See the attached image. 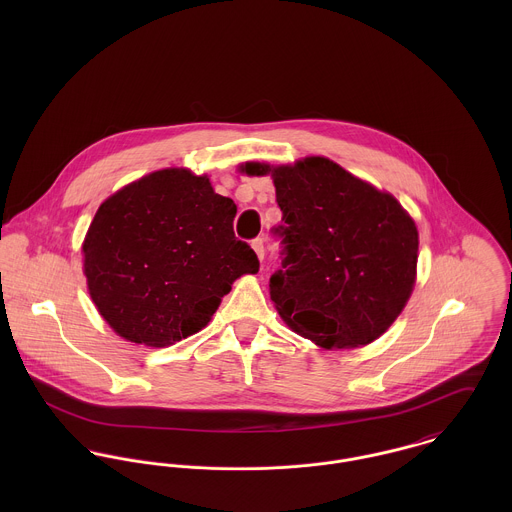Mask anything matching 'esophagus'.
Returning <instances> with one entry per match:
<instances>
[{
	"mask_svg": "<svg viewBox=\"0 0 512 512\" xmlns=\"http://www.w3.org/2000/svg\"><path fill=\"white\" fill-rule=\"evenodd\" d=\"M252 248H254L256 256H258V260H264V254H266V250H264V240H262V238H254V240H252Z\"/></svg>",
	"mask_w": 512,
	"mask_h": 512,
	"instance_id": "obj_1",
	"label": "esophagus"
}]
</instances>
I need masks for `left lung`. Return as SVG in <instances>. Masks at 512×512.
Wrapping results in <instances>:
<instances>
[{
    "mask_svg": "<svg viewBox=\"0 0 512 512\" xmlns=\"http://www.w3.org/2000/svg\"><path fill=\"white\" fill-rule=\"evenodd\" d=\"M272 173L284 224L282 270L270 278L280 317L323 349L378 339L402 313L416 282L418 228L402 205L327 157L293 165L248 161Z\"/></svg>",
    "mask_w": 512,
    "mask_h": 512,
    "instance_id": "1",
    "label": "left lung"
}]
</instances>
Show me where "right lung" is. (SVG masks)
<instances>
[{"label": "right lung", "mask_w": 512, "mask_h": 512, "mask_svg": "<svg viewBox=\"0 0 512 512\" xmlns=\"http://www.w3.org/2000/svg\"><path fill=\"white\" fill-rule=\"evenodd\" d=\"M236 205L207 175L161 169L126 185L86 232L84 276L104 321L126 341L167 347L201 331L242 274L260 268L234 236Z\"/></svg>", "instance_id": "right-lung-1"}]
</instances>
